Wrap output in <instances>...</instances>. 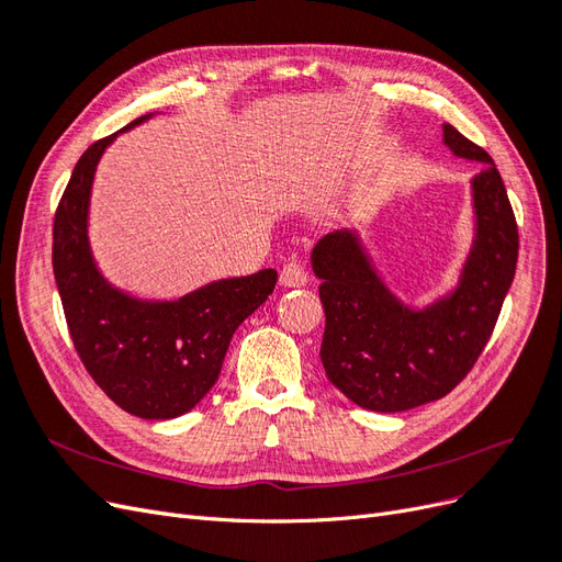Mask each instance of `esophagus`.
Returning a JSON list of instances; mask_svg holds the SVG:
<instances>
[{
	"instance_id": "34e87169",
	"label": "esophagus",
	"mask_w": 562,
	"mask_h": 562,
	"mask_svg": "<svg viewBox=\"0 0 562 562\" xmlns=\"http://www.w3.org/2000/svg\"><path fill=\"white\" fill-rule=\"evenodd\" d=\"M307 283V269H304L300 262H285L281 269V285L285 288H300Z\"/></svg>"
}]
</instances>
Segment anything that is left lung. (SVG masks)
<instances>
[{
  "label": "left lung",
  "mask_w": 562,
  "mask_h": 562,
  "mask_svg": "<svg viewBox=\"0 0 562 562\" xmlns=\"http://www.w3.org/2000/svg\"><path fill=\"white\" fill-rule=\"evenodd\" d=\"M443 143L483 164L471 178L473 244L448 295L427 307L405 304L356 229L330 232L312 250L326 312L323 370L366 411L403 413L450 394L485 349L516 274L518 227L495 161L450 124Z\"/></svg>",
  "instance_id": "8db88e82"
}]
</instances>
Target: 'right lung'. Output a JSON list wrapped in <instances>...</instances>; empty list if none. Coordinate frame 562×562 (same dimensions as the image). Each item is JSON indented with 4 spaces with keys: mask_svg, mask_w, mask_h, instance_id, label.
Listing matches in <instances>:
<instances>
[{
    "mask_svg": "<svg viewBox=\"0 0 562 562\" xmlns=\"http://www.w3.org/2000/svg\"><path fill=\"white\" fill-rule=\"evenodd\" d=\"M93 143L77 161L54 220V277L67 328L89 375L122 411L173 419L217 382L234 330L277 285V269L220 279L176 300H145L114 288L89 241L95 168L119 133Z\"/></svg>",
    "mask_w": 562,
    "mask_h": 562,
    "instance_id": "add662e5",
    "label": "right lung"
}]
</instances>
